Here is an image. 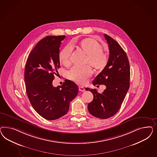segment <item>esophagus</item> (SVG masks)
<instances>
[{
	"mask_svg": "<svg viewBox=\"0 0 157 157\" xmlns=\"http://www.w3.org/2000/svg\"><path fill=\"white\" fill-rule=\"evenodd\" d=\"M79 90L80 91H85V89L83 87H82V86H79Z\"/></svg>",
	"mask_w": 157,
	"mask_h": 157,
	"instance_id": "obj_1",
	"label": "esophagus"
}]
</instances>
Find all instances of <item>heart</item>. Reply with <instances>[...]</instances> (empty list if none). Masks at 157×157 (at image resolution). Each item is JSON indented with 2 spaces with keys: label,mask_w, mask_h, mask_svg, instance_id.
<instances>
[{
  "label": "heart",
  "mask_w": 157,
  "mask_h": 157,
  "mask_svg": "<svg viewBox=\"0 0 157 157\" xmlns=\"http://www.w3.org/2000/svg\"><path fill=\"white\" fill-rule=\"evenodd\" d=\"M78 48L87 55L86 63L90 64L97 71H102L106 66L108 57L102 51L101 44L91 38H85L79 43ZM72 48L68 45L64 48L59 54L60 61L65 66H70L71 64ZM93 74L89 66L84 67H74L67 72L68 79L79 84H84Z\"/></svg>",
  "instance_id": "b5f03b06"
}]
</instances>
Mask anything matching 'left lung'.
Returning a JSON list of instances; mask_svg holds the SVG:
<instances>
[{
  "instance_id": "obj_1",
  "label": "left lung",
  "mask_w": 157,
  "mask_h": 157,
  "mask_svg": "<svg viewBox=\"0 0 157 157\" xmlns=\"http://www.w3.org/2000/svg\"><path fill=\"white\" fill-rule=\"evenodd\" d=\"M104 36L109 45L108 62L94 78L93 85H104L106 88L102 94L96 89H86L94 96L88 104L90 113L102 119L114 116L120 109L128 90L130 79L129 63L126 53L114 39L105 34Z\"/></svg>"
}]
</instances>
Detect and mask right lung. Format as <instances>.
<instances>
[{
  "label": "right lung",
  "instance_id": "add662e5",
  "mask_svg": "<svg viewBox=\"0 0 157 157\" xmlns=\"http://www.w3.org/2000/svg\"><path fill=\"white\" fill-rule=\"evenodd\" d=\"M66 36H47L29 55L25 69L26 90L34 109L48 120L59 119L68 112L70 104L78 93V87L65 80L53 87L55 75L60 67L59 48Z\"/></svg>",
  "mask_w": 157,
  "mask_h": 157
}]
</instances>
